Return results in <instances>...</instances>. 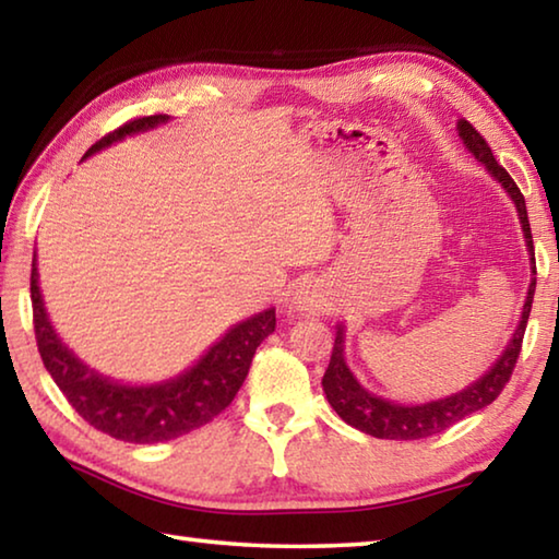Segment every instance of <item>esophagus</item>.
Here are the masks:
<instances>
[{"label":"esophagus","instance_id":"1","mask_svg":"<svg viewBox=\"0 0 559 559\" xmlns=\"http://www.w3.org/2000/svg\"><path fill=\"white\" fill-rule=\"evenodd\" d=\"M325 306L328 302L323 298V293H318L316 288L306 286L296 293V308L300 313H320V310H325Z\"/></svg>","mask_w":559,"mask_h":559}]
</instances>
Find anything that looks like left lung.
I'll use <instances>...</instances> for the list:
<instances>
[{
    "label": "left lung",
    "instance_id": "8db88e82",
    "mask_svg": "<svg viewBox=\"0 0 559 559\" xmlns=\"http://www.w3.org/2000/svg\"><path fill=\"white\" fill-rule=\"evenodd\" d=\"M459 135L473 155H476L478 163H484L490 177H496L500 185H503L510 200L515 202V210L520 216V224H523L525 243L530 251V261H533V273L535 271V249H533V234H530V222H527V210H525V197L520 192L513 177L506 173L503 165L496 163L493 153L486 143V138L471 126L468 120H459ZM533 296H535V278L530 281L527 298L523 306V316H520V323L510 340L503 355L496 359V365L480 377V380L473 382L466 390L447 396V400L427 402V404H394L390 400H382L372 392H367L362 384L355 380V374L349 372L345 365V330L337 325L333 355H330V365L323 374V390L333 409L340 414V419L347 421L349 427L359 431L370 433L374 439H396V441H414V439H427L433 433L447 431L453 424L466 419V416L476 414L488 406L490 402L498 400V394L503 392L508 384L510 374L515 370L518 355L523 349V335L527 328L530 308H533Z\"/></svg>",
    "mask_w": 559,
    "mask_h": 559
}]
</instances>
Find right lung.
I'll return each mask as SVG.
<instances>
[{
    "label": "right lung",
    "mask_w": 559,
    "mask_h": 559,
    "mask_svg": "<svg viewBox=\"0 0 559 559\" xmlns=\"http://www.w3.org/2000/svg\"><path fill=\"white\" fill-rule=\"evenodd\" d=\"M167 120L169 116L163 112L130 120L100 138L83 157ZM32 308L36 345H39L44 367L59 384L66 400L91 427L130 443L173 441L210 424L234 402L249 374L253 353L276 330V310L269 308L234 325L185 374L150 386H130L91 370L61 343L44 310L36 259L32 263Z\"/></svg>",
    "instance_id": "obj_1"
}]
</instances>
